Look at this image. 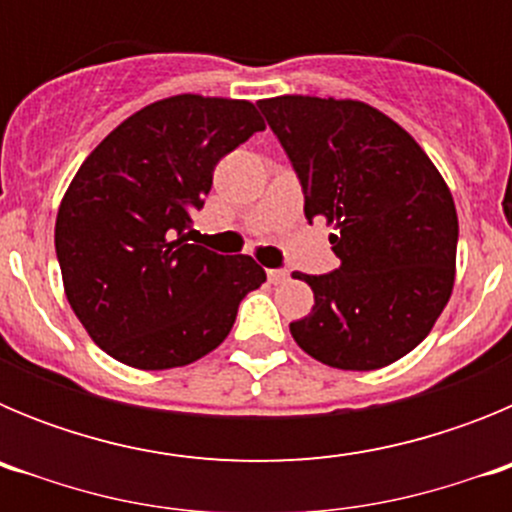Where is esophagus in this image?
Instances as JSON below:
<instances>
[{
  "label": "esophagus",
  "mask_w": 512,
  "mask_h": 512,
  "mask_svg": "<svg viewBox=\"0 0 512 512\" xmlns=\"http://www.w3.org/2000/svg\"><path fill=\"white\" fill-rule=\"evenodd\" d=\"M287 271L284 269H266V279H269V284H282L287 282Z\"/></svg>",
  "instance_id": "obj_1"
}]
</instances>
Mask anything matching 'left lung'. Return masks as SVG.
<instances>
[{"mask_svg": "<svg viewBox=\"0 0 512 512\" xmlns=\"http://www.w3.org/2000/svg\"><path fill=\"white\" fill-rule=\"evenodd\" d=\"M295 166L305 215L333 228L341 266L300 274L310 315L289 323L312 359L372 372L410 354L454 292L459 217L449 184L413 135L359 99H259Z\"/></svg>", "mask_w": 512, "mask_h": 512, "instance_id": "8db88e82", "label": "left lung"}]
</instances>
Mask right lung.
<instances>
[{"label": "right lung", "mask_w": 512, "mask_h": 512, "mask_svg": "<svg viewBox=\"0 0 512 512\" xmlns=\"http://www.w3.org/2000/svg\"><path fill=\"white\" fill-rule=\"evenodd\" d=\"M248 99L176 94L122 120L63 194V292L89 338L146 372L187 366L228 338L238 305L266 282L251 256L189 243V212L217 161L264 130Z\"/></svg>", "instance_id": "add662e5"}]
</instances>
